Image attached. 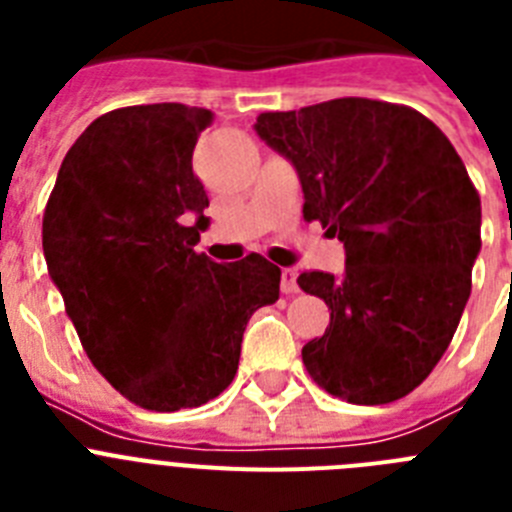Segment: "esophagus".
<instances>
[{"instance_id": "34e87169", "label": "esophagus", "mask_w": 512, "mask_h": 512, "mask_svg": "<svg viewBox=\"0 0 512 512\" xmlns=\"http://www.w3.org/2000/svg\"><path fill=\"white\" fill-rule=\"evenodd\" d=\"M282 292L284 295H297L300 287H297V271L292 266L282 269Z\"/></svg>"}]
</instances>
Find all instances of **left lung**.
<instances>
[{"label":"left lung","mask_w":512,"mask_h":512,"mask_svg":"<svg viewBox=\"0 0 512 512\" xmlns=\"http://www.w3.org/2000/svg\"><path fill=\"white\" fill-rule=\"evenodd\" d=\"M253 130L292 161L305 220L346 248L341 277L305 271L330 325L302 348L318 387L354 405L413 392L472 292L482 207L449 138L405 104L343 97L264 112Z\"/></svg>","instance_id":"1"}]
</instances>
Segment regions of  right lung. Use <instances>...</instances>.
<instances>
[{
  "mask_svg": "<svg viewBox=\"0 0 512 512\" xmlns=\"http://www.w3.org/2000/svg\"><path fill=\"white\" fill-rule=\"evenodd\" d=\"M212 112L135 104L97 117L58 169L43 215L48 274L107 382L156 413L200 408L233 382L248 318L282 269L197 253L210 205L192 151Z\"/></svg>",
  "mask_w": 512,
  "mask_h": 512,
  "instance_id": "add662e5",
  "label": "right lung"
}]
</instances>
